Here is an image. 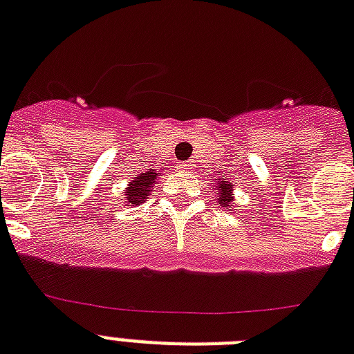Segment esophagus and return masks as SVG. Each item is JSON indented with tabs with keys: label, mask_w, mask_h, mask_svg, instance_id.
<instances>
[{
	"label": "esophagus",
	"mask_w": 354,
	"mask_h": 354,
	"mask_svg": "<svg viewBox=\"0 0 354 354\" xmlns=\"http://www.w3.org/2000/svg\"><path fill=\"white\" fill-rule=\"evenodd\" d=\"M182 169H183V171H185V172H189V171H191V165H189V163H183Z\"/></svg>",
	"instance_id": "obj_1"
}]
</instances>
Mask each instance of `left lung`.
Returning a JSON list of instances; mask_svg holds the SVG:
<instances>
[{
    "instance_id": "8db88e82",
    "label": "left lung",
    "mask_w": 354,
    "mask_h": 354,
    "mask_svg": "<svg viewBox=\"0 0 354 354\" xmlns=\"http://www.w3.org/2000/svg\"><path fill=\"white\" fill-rule=\"evenodd\" d=\"M216 203H219V207L227 210H232L236 207V198H234V183L232 182H225V180H219L216 183ZM236 210V209H234Z\"/></svg>"
}]
</instances>
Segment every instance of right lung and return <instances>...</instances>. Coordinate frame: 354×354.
Here are the masks:
<instances>
[{"instance_id": "right-lung-1", "label": "right lung", "mask_w": 354, "mask_h": 354, "mask_svg": "<svg viewBox=\"0 0 354 354\" xmlns=\"http://www.w3.org/2000/svg\"><path fill=\"white\" fill-rule=\"evenodd\" d=\"M162 174V171H154V169H149V171L140 172L138 176L131 178L129 182H127V189L124 192L126 196L127 207L131 205V207H136V205L144 203V201L149 200V194L153 192L154 182H156V178Z\"/></svg>"}]
</instances>
